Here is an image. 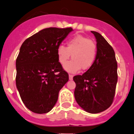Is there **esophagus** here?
Instances as JSON below:
<instances>
[{"label":"esophagus","instance_id":"esophagus-1","mask_svg":"<svg viewBox=\"0 0 134 134\" xmlns=\"http://www.w3.org/2000/svg\"><path fill=\"white\" fill-rule=\"evenodd\" d=\"M69 80H72L73 78V75H72V74H69Z\"/></svg>","mask_w":134,"mask_h":134}]
</instances>
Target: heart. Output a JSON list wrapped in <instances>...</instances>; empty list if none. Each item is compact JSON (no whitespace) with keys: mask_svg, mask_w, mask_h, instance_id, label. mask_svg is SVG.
Wrapping results in <instances>:
<instances>
[{"mask_svg":"<svg viewBox=\"0 0 134 134\" xmlns=\"http://www.w3.org/2000/svg\"><path fill=\"white\" fill-rule=\"evenodd\" d=\"M71 55L73 60L67 63ZM57 56L60 64L63 65L67 63L64 66L67 71L74 73L80 69L82 71H87L91 68L95 62L97 46L95 42L88 37L77 35L67 42V47L59 46Z\"/></svg>","mask_w":134,"mask_h":134,"instance_id":"b5f03b06","label":"heart"}]
</instances>
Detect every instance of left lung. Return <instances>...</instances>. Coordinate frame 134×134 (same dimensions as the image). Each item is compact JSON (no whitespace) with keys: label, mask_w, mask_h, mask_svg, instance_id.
<instances>
[{"label":"left lung","mask_w":134,"mask_h":134,"mask_svg":"<svg viewBox=\"0 0 134 134\" xmlns=\"http://www.w3.org/2000/svg\"><path fill=\"white\" fill-rule=\"evenodd\" d=\"M97 42V56L91 68L73 77L74 96L86 112L97 114L110 107L118 81V63L112 46L99 33L91 31Z\"/></svg>","instance_id":"obj_1"}]
</instances>
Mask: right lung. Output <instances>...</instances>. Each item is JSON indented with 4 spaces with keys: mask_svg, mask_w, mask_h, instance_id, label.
Listing matches in <instances>:
<instances>
[{
    "mask_svg": "<svg viewBox=\"0 0 134 134\" xmlns=\"http://www.w3.org/2000/svg\"><path fill=\"white\" fill-rule=\"evenodd\" d=\"M72 27H49L23 42L16 60V85L26 107L36 114L49 112L69 74L58 62L57 49Z\"/></svg>",
    "mask_w": 134,
    "mask_h": 134,
    "instance_id": "obj_1",
    "label": "right lung"
}]
</instances>
